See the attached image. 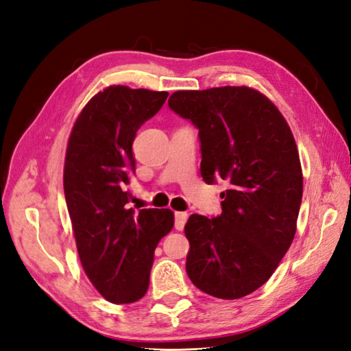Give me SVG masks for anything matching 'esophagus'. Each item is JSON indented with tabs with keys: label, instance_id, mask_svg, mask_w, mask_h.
Here are the masks:
<instances>
[{
	"label": "esophagus",
	"instance_id": "34e87169",
	"mask_svg": "<svg viewBox=\"0 0 351 351\" xmlns=\"http://www.w3.org/2000/svg\"><path fill=\"white\" fill-rule=\"evenodd\" d=\"M189 215L186 212H176L175 213V228L176 230H182L184 226H186Z\"/></svg>",
	"mask_w": 351,
	"mask_h": 351
}]
</instances>
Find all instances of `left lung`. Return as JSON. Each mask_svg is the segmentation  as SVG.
I'll use <instances>...</instances> for the list:
<instances>
[{"mask_svg":"<svg viewBox=\"0 0 351 351\" xmlns=\"http://www.w3.org/2000/svg\"><path fill=\"white\" fill-rule=\"evenodd\" d=\"M169 107L199 130L202 180L228 184L222 213L192 215L184 228L187 275L215 298L250 295L269 281L296 233L302 170L290 127L248 87L180 90Z\"/></svg>","mask_w":351,"mask_h":351,"instance_id":"8db88e82","label":"left lung"}]
</instances>
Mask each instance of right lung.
<instances>
[{"instance_id":"add662e5","label":"right lung","mask_w":351,"mask_h":351,"mask_svg":"<svg viewBox=\"0 0 351 351\" xmlns=\"http://www.w3.org/2000/svg\"><path fill=\"white\" fill-rule=\"evenodd\" d=\"M167 92L110 86L88 101L67 144L64 196L87 278L107 301L132 304L149 289L158 242L173 227L169 208H127L136 162L132 144Z\"/></svg>"}]
</instances>
